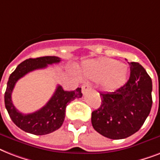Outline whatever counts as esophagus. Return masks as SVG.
I'll list each match as a JSON object with an SVG mask.
<instances>
[{
  "mask_svg": "<svg viewBox=\"0 0 160 160\" xmlns=\"http://www.w3.org/2000/svg\"><path fill=\"white\" fill-rule=\"evenodd\" d=\"M90 89V84L89 82H85V84H83L82 85V93L85 94L87 90H89Z\"/></svg>",
  "mask_w": 160,
  "mask_h": 160,
  "instance_id": "esophagus-1",
  "label": "esophagus"
}]
</instances>
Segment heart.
Here are the masks:
<instances>
[{"mask_svg": "<svg viewBox=\"0 0 160 160\" xmlns=\"http://www.w3.org/2000/svg\"><path fill=\"white\" fill-rule=\"evenodd\" d=\"M84 72L90 79L100 80L104 90H110L125 82L128 68L124 63L109 58H101L86 63Z\"/></svg>", "mask_w": 160, "mask_h": 160, "instance_id": "b5f03b06", "label": "heart"}]
</instances>
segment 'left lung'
I'll return each instance as SVG.
<instances>
[{
    "mask_svg": "<svg viewBox=\"0 0 160 160\" xmlns=\"http://www.w3.org/2000/svg\"><path fill=\"white\" fill-rule=\"evenodd\" d=\"M128 63V81L114 91L100 93L102 103L91 114L93 128L109 139H125L136 133L151 110V78L139 63Z\"/></svg>",
    "mask_w": 160,
    "mask_h": 160,
    "instance_id": "left-lung-1",
    "label": "left lung"
}]
</instances>
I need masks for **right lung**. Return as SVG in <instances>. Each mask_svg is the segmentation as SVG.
Listing matches in <instances>:
<instances>
[{
	"label": "right lung",
	"instance_id": "right-lung-1",
	"mask_svg": "<svg viewBox=\"0 0 160 160\" xmlns=\"http://www.w3.org/2000/svg\"><path fill=\"white\" fill-rule=\"evenodd\" d=\"M59 62H60V58L57 56L31 58L21 62L9 77L5 92V105L14 124L25 132L36 135H44L60 129L65 119V109L68 104L75 99L82 97L81 88H77L73 91H66L60 85H58L51 100L37 111L22 114L14 106L11 93L17 80L29 72Z\"/></svg>",
	"mask_w": 160,
	"mask_h": 160
}]
</instances>
